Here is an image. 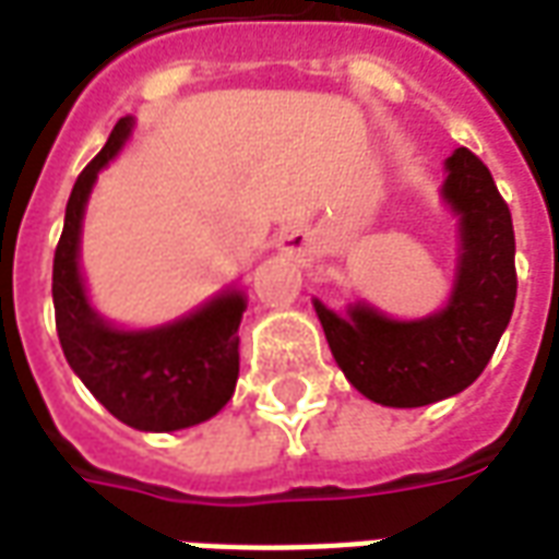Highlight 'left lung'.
<instances>
[{
    "mask_svg": "<svg viewBox=\"0 0 559 559\" xmlns=\"http://www.w3.org/2000/svg\"><path fill=\"white\" fill-rule=\"evenodd\" d=\"M445 173L443 200L461 218V254L443 311L389 320L359 302L338 317L314 299L344 377L383 407H425L464 392L491 362L515 308V230L491 170L461 146L445 158Z\"/></svg>",
    "mask_w": 559,
    "mask_h": 559,
    "instance_id": "8db88e82",
    "label": "left lung"
}]
</instances>
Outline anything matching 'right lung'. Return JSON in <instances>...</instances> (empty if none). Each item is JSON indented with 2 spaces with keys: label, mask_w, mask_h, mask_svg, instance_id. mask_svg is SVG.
I'll return each instance as SVG.
<instances>
[{
  "label": "right lung",
  "mask_w": 559,
  "mask_h": 559,
  "mask_svg": "<svg viewBox=\"0 0 559 559\" xmlns=\"http://www.w3.org/2000/svg\"><path fill=\"white\" fill-rule=\"evenodd\" d=\"M128 134L131 116L116 122L68 197L53 257L56 332L74 374L116 419L138 431H179L212 419L233 399L245 296L221 293L194 314L140 332L110 326L92 308L80 278V227L92 185Z\"/></svg>",
  "instance_id": "right-lung-1"
}]
</instances>
